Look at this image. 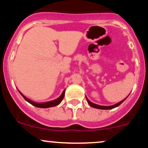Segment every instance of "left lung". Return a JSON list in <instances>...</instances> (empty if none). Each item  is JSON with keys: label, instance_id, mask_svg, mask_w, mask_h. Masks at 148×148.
<instances>
[{"label": "left lung", "instance_id": "1", "mask_svg": "<svg viewBox=\"0 0 148 148\" xmlns=\"http://www.w3.org/2000/svg\"><path fill=\"white\" fill-rule=\"evenodd\" d=\"M128 97V96H127ZM127 97L126 98H125V99H123V100H122L121 101H120V102H118V103H115V104H114V105H112V106H100V105H97V104H96V103H92V102H91L90 101L89 99H88L87 97H86V99H87V101H88V103H89V105L90 106H92V107H93V108H99V109H103V110H107V109H112V108H115V107H117V106H120V104H121L124 101H125V99H127Z\"/></svg>", "mask_w": 148, "mask_h": 148}]
</instances>
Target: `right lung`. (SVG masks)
I'll return each instance as SVG.
<instances>
[{"label":"right lung","instance_id":"1","mask_svg":"<svg viewBox=\"0 0 148 148\" xmlns=\"http://www.w3.org/2000/svg\"><path fill=\"white\" fill-rule=\"evenodd\" d=\"M64 91L62 92V95L59 97L58 98L55 100H53V101H47V102H44V103H37V102H35V101H31V100L28 99V98L26 97H25L23 95V94L21 92H19L20 94L21 95L22 97H23V98H24L25 101H28V103H30V104L33 105V106H36V107H38V108H49V107H53V106H57V105H58L59 103H60L61 101H62V99H63L64 96Z\"/></svg>","mask_w":148,"mask_h":148}]
</instances>
